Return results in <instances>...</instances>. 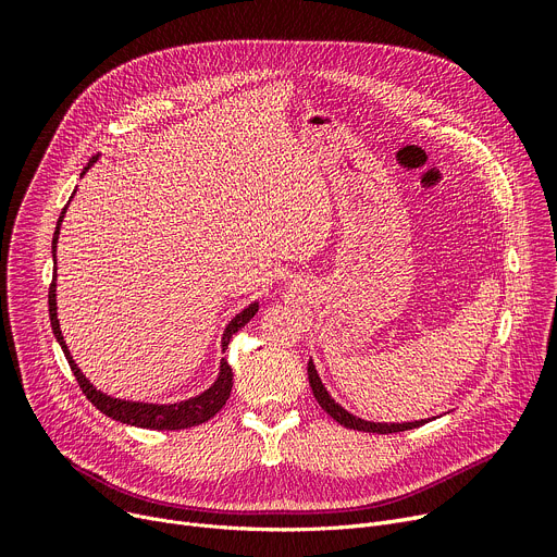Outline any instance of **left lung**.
<instances>
[{
    "label": "left lung",
    "instance_id": "8db88e82",
    "mask_svg": "<svg viewBox=\"0 0 557 557\" xmlns=\"http://www.w3.org/2000/svg\"><path fill=\"white\" fill-rule=\"evenodd\" d=\"M307 372H309V384H311V391H313V397L318 399V404L325 408L327 416H332L338 424H343L345 429H355V431H366V433H397V431H408V429H418L422 426L424 422L429 420H416V422H368V420H361L352 413H347L345 408L341 404H336L332 399V395L325 391L323 382H320V376L315 372V366L313 361H309L307 366Z\"/></svg>",
    "mask_w": 557,
    "mask_h": 557
}]
</instances>
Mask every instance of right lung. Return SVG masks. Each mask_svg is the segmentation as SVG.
Listing matches in <instances>:
<instances>
[{
	"label": "right lung",
	"instance_id": "right-lung-1",
	"mask_svg": "<svg viewBox=\"0 0 557 557\" xmlns=\"http://www.w3.org/2000/svg\"><path fill=\"white\" fill-rule=\"evenodd\" d=\"M99 156H95L90 162H87L85 171L92 166V162H97ZM83 171V173H85ZM81 173V175H83ZM67 212V205L63 208L61 216H58V223H55V232H53V242H51V250H53V263H55V244H58V234H61V223H63V216ZM55 271H53V280H51V286H49V320H51V330H53V336L55 341L61 343L63 352H65V359L76 376V382L83 391V395L90 399L99 411L116 422H124V424H131V426H141V429H166V431H175V429H189V426H196V424H202L208 422L210 418H214L223 404L227 401L230 397V391H232V368L227 366V361L223 359L221 361V370H219V376L216 382L196 397H189L185 401H175V404H146V401H126V399H116V397H110L101 391H97L90 382H87L85 374L78 370V366L74 363L70 349L63 341V332H61V323H58V313H55ZM259 309V302H252L248 305L242 313L234 315L225 332H223V338H221V347L227 349V343L232 338V334H237L248 320L257 313Z\"/></svg>",
	"mask_w": 557,
	"mask_h": 557
}]
</instances>
